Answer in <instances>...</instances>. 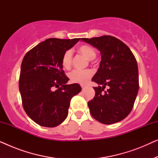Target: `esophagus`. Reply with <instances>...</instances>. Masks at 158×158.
I'll use <instances>...</instances> for the list:
<instances>
[{
    "label": "esophagus",
    "mask_w": 158,
    "mask_h": 158,
    "mask_svg": "<svg viewBox=\"0 0 158 158\" xmlns=\"http://www.w3.org/2000/svg\"><path fill=\"white\" fill-rule=\"evenodd\" d=\"M81 88H82V89H84V88H85V85H81Z\"/></svg>",
    "instance_id": "1"
}]
</instances>
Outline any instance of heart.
I'll return each instance as SVG.
<instances>
[{
	"label": "heart",
	"instance_id": "1",
	"mask_svg": "<svg viewBox=\"0 0 158 158\" xmlns=\"http://www.w3.org/2000/svg\"><path fill=\"white\" fill-rule=\"evenodd\" d=\"M77 51L78 53L84 56L88 60H94L96 56V52L94 48L90 45L82 44L77 47ZM62 64L66 70L70 69L73 64V52L68 49L63 53L61 59ZM94 73L91 70H85L83 71L73 70L68 74V78L73 83H78L84 85L91 78Z\"/></svg>",
	"mask_w": 158,
	"mask_h": 158
}]
</instances>
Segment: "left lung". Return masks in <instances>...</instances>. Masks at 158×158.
I'll list each match as a JSON object with an SVG mask.
<instances>
[{
  "instance_id": "1",
  "label": "left lung",
  "mask_w": 158,
  "mask_h": 158,
  "mask_svg": "<svg viewBox=\"0 0 158 158\" xmlns=\"http://www.w3.org/2000/svg\"><path fill=\"white\" fill-rule=\"evenodd\" d=\"M81 40L96 47L101 54L100 67L92 78L99 85L94 88L96 94L88 102L90 114L104 124L120 122L131 112L139 90L135 55L124 42L112 36Z\"/></svg>"
}]
</instances>
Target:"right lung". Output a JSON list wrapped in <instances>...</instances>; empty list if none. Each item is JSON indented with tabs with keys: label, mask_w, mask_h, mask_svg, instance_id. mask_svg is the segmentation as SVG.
Here are the masks:
<instances>
[{
	"label": "right lung",
	"mask_w": 158,
	"mask_h": 158,
	"mask_svg": "<svg viewBox=\"0 0 158 158\" xmlns=\"http://www.w3.org/2000/svg\"><path fill=\"white\" fill-rule=\"evenodd\" d=\"M80 40L48 39L23 57L19 81L22 105L27 115L40 126L61 124L68 116L71 99L81 92L77 83L66 84L69 79L61 62L64 52Z\"/></svg>",
	"instance_id": "add662e5"
}]
</instances>
